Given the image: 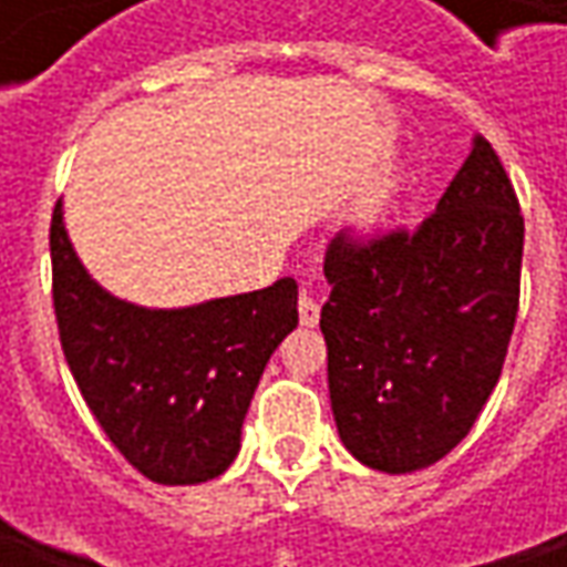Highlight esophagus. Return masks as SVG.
<instances>
[{
	"mask_svg": "<svg viewBox=\"0 0 567 567\" xmlns=\"http://www.w3.org/2000/svg\"><path fill=\"white\" fill-rule=\"evenodd\" d=\"M318 316H321V309H318V302L309 293L299 296V321L306 324V328H316Z\"/></svg>",
	"mask_w": 567,
	"mask_h": 567,
	"instance_id": "1",
	"label": "esophagus"
}]
</instances>
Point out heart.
<instances>
[{
	"instance_id": "1",
	"label": "heart",
	"mask_w": 567,
	"mask_h": 567,
	"mask_svg": "<svg viewBox=\"0 0 567 567\" xmlns=\"http://www.w3.org/2000/svg\"><path fill=\"white\" fill-rule=\"evenodd\" d=\"M394 192H398V176H394V173L381 176V179H375L372 186L365 188V192H362L360 205H357V214H353L357 227H369V224H375L381 214H384V207L391 205Z\"/></svg>"
}]
</instances>
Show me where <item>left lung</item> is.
Wrapping results in <instances>:
<instances>
[{
  "label": "left lung",
  "instance_id": "obj_1",
  "mask_svg": "<svg viewBox=\"0 0 567 567\" xmlns=\"http://www.w3.org/2000/svg\"><path fill=\"white\" fill-rule=\"evenodd\" d=\"M520 258L524 214L486 138L423 224L328 243V391L357 461L410 473L461 445L508 357Z\"/></svg>",
  "mask_w": 567,
  "mask_h": 567
}]
</instances>
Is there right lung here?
Masks as SVG:
<instances>
[{
	"label": "right lung",
	"mask_w": 567,
	"mask_h": 567,
	"mask_svg": "<svg viewBox=\"0 0 567 567\" xmlns=\"http://www.w3.org/2000/svg\"><path fill=\"white\" fill-rule=\"evenodd\" d=\"M50 255L59 343L106 439L161 486L220 476L265 365L299 324L293 277L188 309H142L81 268L59 202Z\"/></svg>",
	"instance_id": "add662e5"
}]
</instances>
